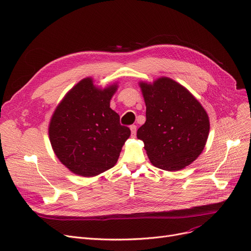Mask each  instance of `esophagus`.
<instances>
[{"label": "esophagus", "instance_id": "34e87169", "mask_svg": "<svg viewBox=\"0 0 251 251\" xmlns=\"http://www.w3.org/2000/svg\"><path fill=\"white\" fill-rule=\"evenodd\" d=\"M130 130H131V135L134 137L136 135V126L131 125V126H130Z\"/></svg>", "mask_w": 251, "mask_h": 251}]
</instances>
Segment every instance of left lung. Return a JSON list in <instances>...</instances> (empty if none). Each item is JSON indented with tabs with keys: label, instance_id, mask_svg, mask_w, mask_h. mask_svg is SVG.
<instances>
[{
	"label": "left lung",
	"instance_id": "1",
	"mask_svg": "<svg viewBox=\"0 0 251 251\" xmlns=\"http://www.w3.org/2000/svg\"><path fill=\"white\" fill-rule=\"evenodd\" d=\"M147 106L146 123L138 128L154 166L177 171L197 159L208 138L209 118L201 103L182 85L161 77L139 82Z\"/></svg>",
	"mask_w": 251,
	"mask_h": 251
}]
</instances>
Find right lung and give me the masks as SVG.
Listing matches in <instances>:
<instances>
[{"label":"right lung","mask_w":251,"mask_h":251,"mask_svg":"<svg viewBox=\"0 0 251 251\" xmlns=\"http://www.w3.org/2000/svg\"><path fill=\"white\" fill-rule=\"evenodd\" d=\"M118 83L100 88L85 78L64 95L48 128L52 149L73 173L91 177L116 165L130 129L110 107Z\"/></svg>","instance_id":"1"}]
</instances>
